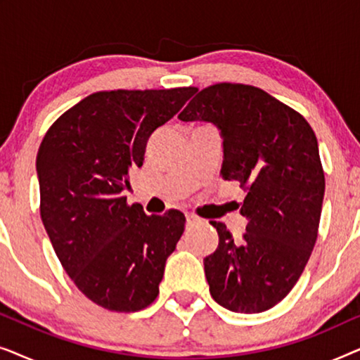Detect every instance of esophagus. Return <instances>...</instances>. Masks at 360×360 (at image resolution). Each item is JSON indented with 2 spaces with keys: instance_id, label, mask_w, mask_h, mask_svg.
<instances>
[{
  "instance_id": "obj_1",
  "label": "esophagus",
  "mask_w": 360,
  "mask_h": 360,
  "mask_svg": "<svg viewBox=\"0 0 360 360\" xmlns=\"http://www.w3.org/2000/svg\"><path fill=\"white\" fill-rule=\"evenodd\" d=\"M200 223V219L198 218H195L193 214H186V226H195V224H198Z\"/></svg>"
}]
</instances>
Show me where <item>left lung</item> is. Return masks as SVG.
Returning a JSON list of instances; mask_svg holds the SVG:
<instances>
[{
	"label": "left lung",
	"mask_w": 360,
	"mask_h": 360,
	"mask_svg": "<svg viewBox=\"0 0 360 360\" xmlns=\"http://www.w3.org/2000/svg\"><path fill=\"white\" fill-rule=\"evenodd\" d=\"M179 117L218 127L221 175L245 190L243 238L211 223L219 236L203 260L211 297L229 311L262 313L290 293L316 243L324 198L316 136L300 112L240 83L198 91Z\"/></svg>",
	"instance_id": "obj_1"
}]
</instances>
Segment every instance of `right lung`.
<instances>
[{"label":"right lung","mask_w":360,"mask_h":360,"mask_svg":"<svg viewBox=\"0 0 360 360\" xmlns=\"http://www.w3.org/2000/svg\"><path fill=\"white\" fill-rule=\"evenodd\" d=\"M195 91L93 93L63 112L39 147L41 218L53 250L78 290L111 311H139L154 302L184 234V213L147 216L122 191L152 132Z\"/></svg>","instance_id":"right-lung-1"}]
</instances>
